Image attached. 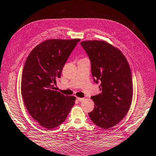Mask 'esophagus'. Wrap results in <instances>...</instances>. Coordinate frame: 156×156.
Returning <instances> with one entry per match:
<instances>
[{
  "label": "esophagus",
  "mask_w": 156,
  "mask_h": 156,
  "mask_svg": "<svg viewBox=\"0 0 156 156\" xmlns=\"http://www.w3.org/2000/svg\"><path fill=\"white\" fill-rule=\"evenodd\" d=\"M76 99H77V101H78L79 102H82V101H84V98H80V97H76Z\"/></svg>",
  "instance_id": "esophagus-1"
}]
</instances>
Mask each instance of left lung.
<instances>
[{
	"label": "left lung",
	"instance_id": "left-lung-1",
	"mask_svg": "<svg viewBox=\"0 0 156 156\" xmlns=\"http://www.w3.org/2000/svg\"><path fill=\"white\" fill-rule=\"evenodd\" d=\"M80 44L90 58L94 82L101 81V93L91 97L94 108L88 115L97 126L110 129L125 117L132 103L129 62L118 48L105 41H86Z\"/></svg>",
	"mask_w": 156,
	"mask_h": 156
}]
</instances>
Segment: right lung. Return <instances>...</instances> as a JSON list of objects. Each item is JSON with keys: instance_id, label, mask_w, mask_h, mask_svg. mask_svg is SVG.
Listing matches in <instances>:
<instances>
[{"instance_id": "right-lung-1", "label": "right lung", "mask_w": 156, "mask_h": 156, "mask_svg": "<svg viewBox=\"0 0 156 156\" xmlns=\"http://www.w3.org/2000/svg\"><path fill=\"white\" fill-rule=\"evenodd\" d=\"M80 39H49L33 48L24 64L21 93L31 116L47 129L62 124L75 103L74 96L55 90L64 65Z\"/></svg>"}]
</instances>
